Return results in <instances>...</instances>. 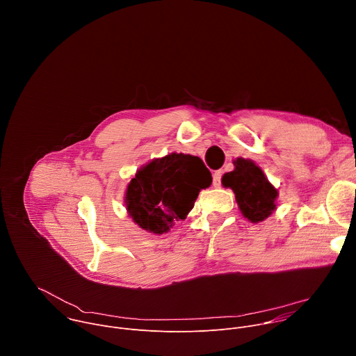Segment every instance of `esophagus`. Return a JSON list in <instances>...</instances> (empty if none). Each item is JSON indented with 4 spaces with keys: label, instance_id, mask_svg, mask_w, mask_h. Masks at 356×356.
Here are the masks:
<instances>
[{
    "label": "esophagus",
    "instance_id": "esophagus-1",
    "mask_svg": "<svg viewBox=\"0 0 356 356\" xmlns=\"http://www.w3.org/2000/svg\"><path fill=\"white\" fill-rule=\"evenodd\" d=\"M221 177H222V170L214 172V175H213V184H214L216 187H220V186H221Z\"/></svg>",
    "mask_w": 356,
    "mask_h": 356
}]
</instances>
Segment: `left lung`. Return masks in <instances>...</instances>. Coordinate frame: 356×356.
I'll use <instances>...</instances> for the list:
<instances>
[{"mask_svg": "<svg viewBox=\"0 0 356 356\" xmlns=\"http://www.w3.org/2000/svg\"><path fill=\"white\" fill-rule=\"evenodd\" d=\"M234 165L235 169L222 176V184L234 190L245 218L252 222L264 221L276 209L277 190L252 161L239 158Z\"/></svg>", "mask_w": 356, "mask_h": 356, "instance_id": "8db88e82", "label": "left lung"}]
</instances>
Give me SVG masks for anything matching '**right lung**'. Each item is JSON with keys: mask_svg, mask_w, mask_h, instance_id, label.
Wrapping results in <instances>:
<instances>
[{"mask_svg": "<svg viewBox=\"0 0 356 356\" xmlns=\"http://www.w3.org/2000/svg\"><path fill=\"white\" fill-rule=\"evenodd\" d=\"M211 181V173L200 158L170 154L136 172L127 188V210L140 228L168 232L175 221L184 220L200 190Z\"/></svg>", "mask_w": 356, "mask_h": 356, "instance_id": "add662e5", "label": "right lung"}]
</instances>
